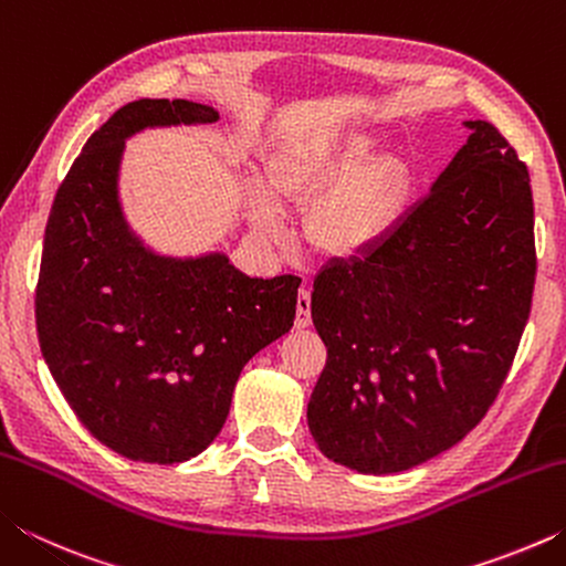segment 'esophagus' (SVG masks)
<instances>
[{"instance_id": "34e87169", "label": "esophagus", "mask_w": 566, "mask_h": 566, "mask_svg": "<svg viewBox=\"0 0 566 566\" xmlns=\"http://www.w3.org/2000/svg\"><path fill=\"white\" fill-rule=\"evenodd\" d=\"M296 329H304L312 324V294L310 290H300V296H296Z\"/></svg>"}]
</instances>
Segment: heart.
Here are the masks:
<instances>
[{"label":"heart","mask_w":566,"mask_h":566,"mask_svg":"<svg viewBox=\"0 0 566 566\" xmlns=\"http://www.w3.org/2000/svg\"><path fill=\"white\" fill-rule=\"evenodd\" d=\"M266 191H249V222L270 242L284 237L282 209H310L304 239L329 262L349 264L395 234L415 175L361 129H319L286 139L266 161Z\"/></svg>","instance_id":"heart-1"}]
</instances>
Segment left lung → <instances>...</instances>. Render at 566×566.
<instances>
[{
  "label": "left lung",
  "mask_w": 566,
  "mask_h": 566,
  "mask_svg": "<svg viewBox=\"0 0 566 566\" xmlns=\"http://www.w3.org/2000/svg\"><path fill=\"white\" fill-rule=\"evenodd\" d=\"M464 127L467 145L395 234L314 280L327 364L306 421L319 452L354 472L397 474L462 442L500 395L530 319V171L490 122Z\"/></svg>",
  "instance_id": "1"
}]
</instances>
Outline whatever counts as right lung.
<instances>
[{
  "instance_id": "add662e5",
  "label": "right lung",
  "mask_w": 566,
  "mask_h": 566,
  "mask_svg": "<svg viewBox=\"0 0 566 566\" xmlns=\"http://www.w3.org/2000/svg\"><path fill=\"white\" fill-rule=\"evenodd\" d=\"M217 119L189 99L124 104L74 159L46 222L36 284L44 361L76 419L134 462L202 454L244 364L294 324L300 276H247L224 252L159 254L124 214V142Z\"/></svg>"
}]
</instances>
